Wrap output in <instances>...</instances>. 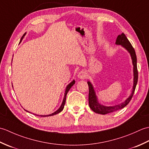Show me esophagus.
Here are the masks:
<instances>
[{"label": "esophagus", "instance_id": "34e87169", "mask_svg": "<svg viewBox=\"0 0 149 149\" xmlns=\"http://www.w3.org/2000/svg\"><path fill=\"white\" fill-rule=\"evenodd\" d=\"M86 77V74L84 71L82 70V71H81V72L78 73L77 77L79 79H85V77Z\"/></svg>", "mask_w": 149, "mask_h": 149}]
</instances>
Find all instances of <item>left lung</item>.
<instances>
[{"label": "left lung", "mask_w": 149, "mask_h": 149, "mask_svg": "<svg viewBox=\"0 0 149 149\" xmlns=\"http://www.w3.org/2000/svg\"><path fill=\"white\" fill-rule=\"evenodd\" d=\"M115 44L117 45H121L130 54L131 58L132 59V65H133V86H132V92L129 97L125 101H123L122 103L116 104L113 106H104L103 104L99 103L98 100V97L96 95L95 91L94 90L93 84L91 83L90 81H88L87 83L89 86V96H88V100H89V106L90 108L92 109L95 113L101 115H106V114L112 113L119 109H121L126 106L130 102L133 94L134 93L135 88L136 86L138 74L137 70V58L136 55L135 50L132 47L131 43L127 38V37L123 33H122L120 35H118L116 38Z\"/></svg>", "instance_id": "obj_1"}]
</instances>
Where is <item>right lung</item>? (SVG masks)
Listing matches in <instances>:
<instances>
[{"label": "right lung", "instance_id": "obj_1", "mask_svg": "<svg viewBox=\"0 0 149 149\" xmlns=\"http://www.w3.org/2000/svg\"><path fill=\"white\" fill-rule=\"evenodd\" d=\"M26 33H25V34H24V35H23V36L22 37V38H21V40H20V42H22V40H23V38H24V36H25V35H26ZM74 84H75V80H73V81L71 82V83H70L67 85V86H66V89H65V95H64V97H63V102H62V103H61V106L59 107V108L58 110H56L55 112H54V113H51V114H50V115H36V114H33V115H36V116H50L55 115H56V114H58V113L61 112V111L63 109V108H64V106H65V101H66V95H67V93L68 92V91L70 90V89L71 87H72ZM24 110L26 111H27V112H29V111H28L26 110L25 109H24Z\"/></svg>", "mask_w": 149, "mask_h": 149}]
</instances>
